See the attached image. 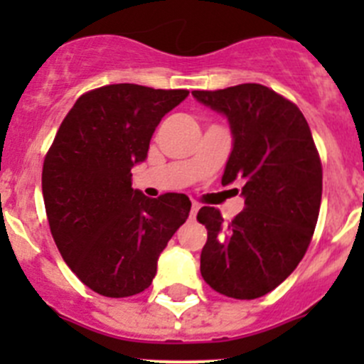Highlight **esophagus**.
Returning <instances> with one entry per match:
<instances>
[{
    "instance_id": "esophagus-1",
    "label": "esophagus",
    "mask_w": 364,
    "mask_h": 364,
    "mask_svg": "<svg viewBox=\"0 0 364 364\" xmlns=\"http://www.w3.org/2000/svg\"><path fill=\"white\" fill-rule=\"evenodd\" d=\"M199 209H200L199 204H192V209H190V220H196L197 211H199Z\"/></svg>"
}]
</instances>
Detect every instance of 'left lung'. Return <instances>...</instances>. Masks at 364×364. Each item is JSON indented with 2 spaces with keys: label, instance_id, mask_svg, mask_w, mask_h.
Returning <instances> with one entry per match:
<instances>
[{
  "label": "left lung",
  "instance_id": "8db88e82",
  "mask_svg": "<svg viewBox=\"0 0 364 364\" xmlns=\"http://www.w3.org/2000/svg\"><path fill=\"white\" fill-rule=\"evenodd\" d=\"M227 117L232 151L222 183L243 179L247 208L223 225L218 209L197 220L208 229L200 274L234 299H255L277 289L306 253L322 197V165L299 109L262 84L192 91Z\"/></svg>",
  "mask_w": 364,
  "mask_h": 364
}]
</instances>
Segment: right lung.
I'll return each instance as SVG.
<instances>
[{"label":"right lung","instance_id":"1","mask_svg":"<svg viewBox=\"0 0 364 364\" xmlns=\"http://www.w3.org/2000/svg\"><path fill=\"white\" fill-rule=\"evenodd\" d=\"M186 90L111 84L82 95L47 153L42 193L56 247L91 291L128 297L151 285L160 253L188 218L185 193L132 188L161 117Z\"/></svg>","mask_w":364,"mask_h":364}]
</instances>
